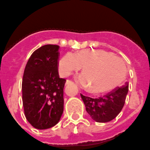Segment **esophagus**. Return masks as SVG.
Returning <instances> with one entry per match:
<instances>
[{"instance_id": "1", "label": "esophagus", "mask_w": 150, "mask_h": 150, "mask_svg": "<svg viewBox=\"0 0 150 150\" xmlns=\"http://www.w3.org/2000/svg\"><path fill=\"white\" fill-rule=\"evenodd\" d=\"M73 82L69 81V80H67V81H66V85H69V84H72Z\"/></svg>"}]
</instances>
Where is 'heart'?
Masks as SVG:
<instances>
[{
    "label": "heart",
    "instance_id": "1",
    "mask_svg": "<svg viewBox=\"0 0 150 150\" xmlns=\"http://www.w3.org/2000/svg\"><path fill=\"white\" fill-rule=\"evenodd\" d=\"M83 67V73L77 77V81L90 87L94 93L104 92L121 83L126 75L122 61L106 51L82 50L75 54L67 52L58 62L59 72L69 76Z\"/></svg>",
    "mask_w": 150,
    "mask_h": 150
}]
</instances>
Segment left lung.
Here are the masks:
<instances>
[{"label": "left lung", "instance_id": "obj_1", "mask_svg": "<svg viewBox=\"0 0 150 150\" xmlns=\"http://www.w3.org/2000/svg\"><path fill=\"white\" fill-rule=\"evenodd\" d=\"M129 83L117 87L107 95L98 98L81 94L86 110L96 122L106 123L112 121L121 112L128 93Z\"/></svg>", "mask_w": 150, "mask_h": 150}]
</instances>
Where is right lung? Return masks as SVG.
<instances>
[{
	"mask_svg": "<svg viewBox=\"0 0 150 150\" xmlns=\"http://www.w3.org/2000/svg\"><path fill=\"white\" fill-rule=\"evenodd\" d=\"M59 46H42L30 56L23 72L22 99L24 114L38 129L51 128L64 112V78L58 74Z\"/></svg>",
	"mask_w": 150,
	"mask_h": 150,
	"instance_id": "1",
	"label": "right lung"
}]
</instances>
